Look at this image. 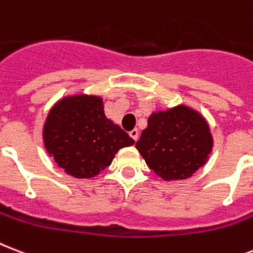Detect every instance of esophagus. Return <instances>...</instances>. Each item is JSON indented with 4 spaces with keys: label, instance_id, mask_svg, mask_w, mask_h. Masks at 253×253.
<instances>
[{
    "label": "esophagus",
    "instance_id": "1",
    "mask_svg": "<svg viewBox=\"0 0 253 253\" xmlns=\"http://www.w3.org/2000/svg\"><path fill=\"white\" fill-rule=\"evenodd\" d=\"M128 134H130V136H131V138H132V139L138 140V136H139V131L136 130V128H134V130H131L130 132H128Z\"/></svg>",
    "mask_w": 253,
    "mask_h": 253
}]
</instances>
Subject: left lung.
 <instances>
[{
  "label": "left lung",
  "mask_w": 253,
  "mask_h": 253,
  "mask_svg": "<svg viewBox=\"0 0 253 253\" xmlns=\"http://www.w3.org/2000/svg\"><path fill=\"white\" fill-rule=\"evenodd\" d=\"M135 146L154 172L165 180H176L190 178L206 165L212 138L199 114L179 106L152 114Z\"/></svg>",
  "instance_id": "obj_1"
}]
</instances>
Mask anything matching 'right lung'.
Here are the masks:
<instances>
[{
	"label": "right lung",
	"instance_id": "add662e5",
	"mask_svg": "<svg viewBox=\"0 0 253 253\" xmlns=\"http://www.w3.org/2000/svg\"><path fill=\"white\" fill-rule=\"evenodd\" d=\"M47 152L75 178H91L109 167L119 148L134 140L105 117L101 98L77 95L58 102L43 128Z\"/></svg>",
	"mask_w": 253,
	"mask_h": 253
}]
</instances>
